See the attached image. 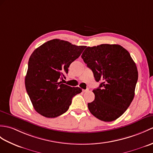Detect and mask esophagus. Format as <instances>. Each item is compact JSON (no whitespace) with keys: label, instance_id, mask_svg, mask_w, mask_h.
Returning <instances> with one entry per match:
<instances>
[{"label":"esophagus","instance_id":"1","mask_svg":"<svg viewBox=\"0 0 153 153\" xmlns=\"http://www.w3.org/2000/svg\"><path fill=\"white\" fill-rule=\"evenodd\" d=\"M88 90H89V89H88V88H87L86 89H83V92H87V91H88Z\"/></svg>","mask_w":153,"mask_h":153}]
</instances>
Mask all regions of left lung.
<instances>
[{
  "label": "left lung",
  "mask_w": 153,
  "mask_h": 153,
  "mask_svg": "<svg viewBox=\"0 0 153 153\" xmlns=\"http://www.w3.org/2000/svg\"><path fill=\"white\" fill-rule=\"evenodd\" d=\"M81 58L93 71L95 80L102 82L93 91L94 101L88 103L90 112L105 122L118 119L132 102L138 79L129 52L118 44H101L87 47Z\"/></svg>",
  "instance_id": "obj_1"
}]
</instances>
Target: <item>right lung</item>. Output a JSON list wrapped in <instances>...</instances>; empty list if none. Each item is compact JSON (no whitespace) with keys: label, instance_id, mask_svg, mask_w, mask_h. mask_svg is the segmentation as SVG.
<instances>
[{"label":"right lung","instance_id":"right-lung-1","mask_svg":"<svg viewBox=\"0 0 153 153\" xmlns=\"http://www.w3.org/2000/svg\"><path fill=\"white\" fill-rule=\"evenodd\" d=\"M86 46H77L53 39L36 48L28 64L25 84L34 109L47 118L65 113L72 98L81 93L79 87L62 83L70 64L81 55Z\"/></svg>","mask_w":153,"mask_h":153}]
</instances>
